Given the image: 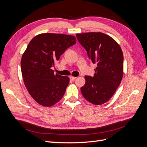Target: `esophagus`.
Here are the masks:
<instances>
[{
  "instance_id": "obj_1",
  "label": "esophagus",
  "mask_w": 147,
  "mask_h": 147,
  "mask_svg": "<svg viewBox=\"0 0 147 147\" xmlns=\"http://www.w3.org/2000/svg\"><path fill=\"white\" fill-rule=\"evenodd\" d=\"M69 78H70V79L71 80H75L77 78V77H73V76H72V75H70V76L69 77Z\"/></svg>"
}]
</instances>
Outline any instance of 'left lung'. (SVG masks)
<instances>
[{
	"label": "left lung",
	"mask_w": 147,
	"mask_h": 147,
	"mask_svg": "<svg viewBox=\"0 0 147 147\" xmlns=\"http://www.w3.org/2000/svg\"><path fill=\"white\" fill-rule=\"evenodd\" d=\"M80 43L85 48L93 64H96L94 76H85L81 88L83 96L94 105L107 102L120 84L123 76V54L119 44L102 32L77 34Z\"/></svg>",
	"instance_id": "1"
}]
</instances>
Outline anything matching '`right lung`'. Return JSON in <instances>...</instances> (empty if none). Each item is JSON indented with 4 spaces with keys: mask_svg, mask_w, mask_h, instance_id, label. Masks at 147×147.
Here are the masks:
<instances>
[{
    "mask_svg": "<svg viewBox=\"0 0 147 147\" xmlns=\"http://www.w3.org/2000/svg\"><path fill=\"white\" fill-rule=\"evenodd\" d=\"M75 43L74 35L45 33L28 44L21 57V73L29 94L38 104L51 107L63 97L69 78L54 74L51 67Z\"/></svg>",
    "mask_w": 147,
    "mask_h": 147,
    "instance_id": "1",
    "label": "right lung"
}]
</instances>
